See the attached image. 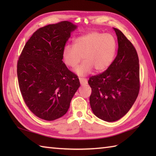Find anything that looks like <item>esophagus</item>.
I'll return each mask as SVG.
<instances>
[{
  "label": "esophagus",
  "instance_id": "34e87169",
  "mask_svg": "<svg viewBox=\"0 0 156 156\" xmlns=\"http://www.w3.org/2000/svg\"><path fill=\"white\" fill-rule=\"evenodd\" d=\"M79 80H80V82L82 85H85V84H88V80H87V79H86V78H79Z\"/></svg>",
  "mask_w": 156,
  "mask_h": 156
}]
</instances>
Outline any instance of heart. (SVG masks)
Returning a JSON list of instances; mask_svg holds the SVG:
<instances>
[{"instance_id": "obj_1", "label": "heart", "mask_w": 156, "mask_h": 156, "mask_svg": "<svg viewBox=\"0 0 156 156\" xmlns=\"http://www.w3.org/2000/svg\"><path fill=\"white\" fill-rule=\"evenodd\" d=\"M117 48V40L112 34L92 31L76 37L73 46L66 45L62 59L66 66L73 68L83 58L84 61L75 69V72L84 76L94 68L97 72L108 68L113 61Z\"/></svg>"}]
</instances>
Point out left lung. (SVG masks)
I'll list each match as a JSON object with an SVG mask.
<instances>
[{"label":"left lung","instance_id":"8db88e82","mask_svg":"<svg viewBox=\"0 0 156 156\" xmlns=\"http://www.w3.org/2000/svg\"><path fill=\"white\" fill-rule=\"evenodd\" d=\"M118 51L107 70L89 78L92 88L90 105L93 113L107 122L127 113L140 92V64L136 49L118 29Z\"/></svg>","mask_w":156,"mask_h":156}]
</instances>
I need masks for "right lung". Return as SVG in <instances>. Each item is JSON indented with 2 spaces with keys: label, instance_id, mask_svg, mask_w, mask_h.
Instances as JSON below:
<instances>
[{
  "label": "right lung",
  "instance_id": "1",
  "mask_svg": "<svg viewBox=\"0 0 156 156\" xmlns=\"http://www.w3.org/2000/svg\"><path fill=\"white\" fill-rule=\"evenodd\" d=\"M76 28L67 21L39 28L19 56L17 77L23 98L29 110L44 120L64 116L80 86L62 61L66 43Z\"/></svg>",
  "mask_w": 156,
  "mask_h": 156
}]
</instances>
